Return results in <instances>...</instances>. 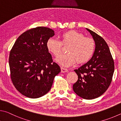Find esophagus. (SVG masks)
Returning a JSON list of instances; mask_svg holds the SVG:
<instances>
[{
  "mask_svg": "<svg viewBox=\"0 0 121 121\" xmlns=\"http://www.w3.org/2000/svg\"><path fill=\"white\" fill-rule=\"evenodd\" d=\"M68 71V69H65L64 68V67H61V72H62V73H65V72H66Z\"/></svg>",
  "mask_w": 121,
  "mask_h": 121,
  "instance_id": "34e87169",
  "label": "esophagus"
}]
</instances>
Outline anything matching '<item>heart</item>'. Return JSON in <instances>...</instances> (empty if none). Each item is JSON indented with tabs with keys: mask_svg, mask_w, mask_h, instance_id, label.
<instances>
[{
	"mask_svg": "<svg viewBox=\"0 0 121 121\" xmlns=\"http://www.w3.org/2000/svg\"><path fill=\"white\" fill-rule=\"evenodd\" d=\"M62 45H69L66 54L63 55L56 59L63 66L69 67L77 62L82 64L87 62L91 58L95 49V41L91 38L84 37L81 33L69 31L61 35L60 41L50 38L47 41L48 52L58 57L62 52Z\"/></svg>",
	"mask_w": 121,
	"mask_h": 121,
	"instance_id": "obj_1",
	"label": "heart"
}]
</instances>
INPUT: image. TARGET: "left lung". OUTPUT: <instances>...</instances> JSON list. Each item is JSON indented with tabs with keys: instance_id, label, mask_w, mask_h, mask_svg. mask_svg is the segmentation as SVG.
Segmentation results:
<instances>
[{
	"instance_id": "1",
	"label": "left lung",
	"mask_w": 121,
	"mask_h": 121,
	"mask_svg": "<svg viewBox=\"0 0 121 121\" xmlns=\"http://www.w3.org/2000/svg\"><path fill=\"white\" fill-rule=\"evenodd\" d=\"M96 43L93 56L86 64L74 69L78 76L73 89L78 96L86 99L100 96L108 88L114 72V62L105 40L90 30Z\"/></svg>"
}]
</instances>
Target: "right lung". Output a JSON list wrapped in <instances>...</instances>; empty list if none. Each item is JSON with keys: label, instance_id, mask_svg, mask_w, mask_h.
<instances>
[{"label": "right lung", "instance_id": "1", "mask_svg": "<svg viewBox=\"0 0 121 121\" xmlns=\"http://www.w3.org/2000/svg\"><path fill=\"white\" fill-rule=\"evenodd\" d=\"M54 35L48 27L31 29L17 39L10 50V78L25 96L38 98L47 94L55 76L60 72L46 47L47 41Z\"/></svg>", "mask_w": 121, "mask_h": 121}]
</instances>
